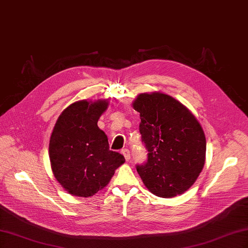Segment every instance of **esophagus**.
Wrapping results in <instances>:
<instances>
[{
  "mask_svg": "<svg viewBox=\"0 0 248 248\" xmlns=\"http://www.w3.org/2000/svg\"><path fill=\"white\" fill-rule=\"evenodd\" d=\"M121 152H122V154L124 155L126 161H128V160L130 159V152H129V150H128V149H123Z\"/></svg>",
  "mask_w": 248,
  "mask_h": 248,
  "instance_id": "1",
  "label": "esophagus"
}]
</instances>
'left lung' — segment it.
I'll use <instances>...</instances> for the list:
<instances>
[{
  "instance_id": "8db88e82",
  "label": "left lung",
  "mask_w": 248,
  "mask_h": 248,
  "mask_svg": "<svg viewBox=\"0 0 248 248\" xmlns=\"http://www.w3.org/2000/svg\"><path fill=\"white\" fill-rule=\"evenodd\" d=\"M140 112L148 160L137 167L150 192L160 198L184 193L196 182L206 159V137L192 112L161 92L141 93L132 102Z\"/></svg>"
}]
</instances>
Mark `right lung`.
Wrapping results in <instances>:
<instances>
[{"label": "right lung", "instance_id": "add662e5", "mask_svg": "<svg viewBox=\"0 0 248 248\" xmlns=\"http://www.w3.org/2000/svg\"><path fill=\"white\" fill-rule=\"evenodd\" d=\"M108 100H79L59 116L49 140L54 176L72 196L89 198L106 187L124 156L110 151L107 134L97 122Z\"/></svg>", "mask_w": 248, "mask_h": 248}]
</instances>
